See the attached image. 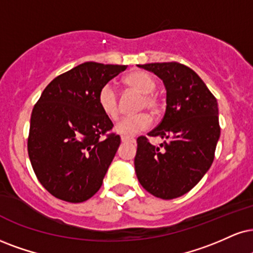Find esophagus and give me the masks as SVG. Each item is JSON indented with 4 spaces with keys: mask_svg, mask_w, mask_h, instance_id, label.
Returning a JSON list of instances; mask_svg holds the SVG:
<instances>
[{
    "mask_svg": "<svg viewBox=\"0 0 253 253\" xmlns=\"http://www.w3.org/2000/svg\"><path fill=\"white\" fill-rule=\"evenodd\" d=\"M121 139H122V142H123V143H135L136 142L135 138H130V137H123V136H122Z\"/></svg>",
    "mask_w": 253,
    "mask_h": 253,
    "instance_id": "34e87169",
    "label": "esophagus"
}]
</instances>
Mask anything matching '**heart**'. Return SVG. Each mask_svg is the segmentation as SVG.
Instances as JSON below:
<instances>
[{
	"label": "heart",
	"instance_id": "heart-1",
	"mask_svg": "<svg viewBox=\"0 0 253 253\" xmlns=\"http://www.w3.org/2000/svg\"><path fill=\"white\" fill-rule=\"evenodd\" d=\"M126 89L133 90L142 93L143 99L139 109H148L152 114H158L162 109V101L160 96L154 92L156 89L155 77L148 71L133 70L130 71L123 79ZM97 103L101 111L110 120L118 117V96L116 90L110 83L104 84L97 93ZM152 118L146 112L135 115V116L124 117L115 126V131L123 137H132L137 133L144 131L151 126Z\"/></svg>",
	"mask_w": 253,
	"mask_h": 253
}]
</instances>
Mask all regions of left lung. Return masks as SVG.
Masks as SVG:
<instances>
[{"mask_svg":"<svg viewBox=\"0 0 253 253\" xmlns=\"http://www.w3.org/2000/svg\"><path fill=\"white\" fill-rule=\"evenodd\" d=\"M163 81L167 110L148 133L160 146L137 138V178L155 197L173 199L189 192L210 169L220 136L217 99L201 77L178 62L139 64Z\"/></svg>","mask_w":253,"mask_h":253,"instance_id":"left-lung-1","label":"left lung"}]
</instances>
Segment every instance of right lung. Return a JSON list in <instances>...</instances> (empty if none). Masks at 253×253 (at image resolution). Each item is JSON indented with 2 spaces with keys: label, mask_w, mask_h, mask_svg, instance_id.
Wrapping results in <instances>:
<instances>
[{
  "label": "right lung",
  "mask_w": 253,
  "mask_h": 253,
  "mask_svg": "<svg viewBox=\"0 0 253 253\" xmlns=\"http://www.w3.org/2000/svg\"><path fill=\"white\" fill-rule=\"evenodd\" d=\"M126 65L85 62L55 77L31 112L28 154L56 198L81 203L102 186L121 137L97 103L99 89Z\"/></svg>",
  "instance_id": "obj_1"
}]
</instances>
